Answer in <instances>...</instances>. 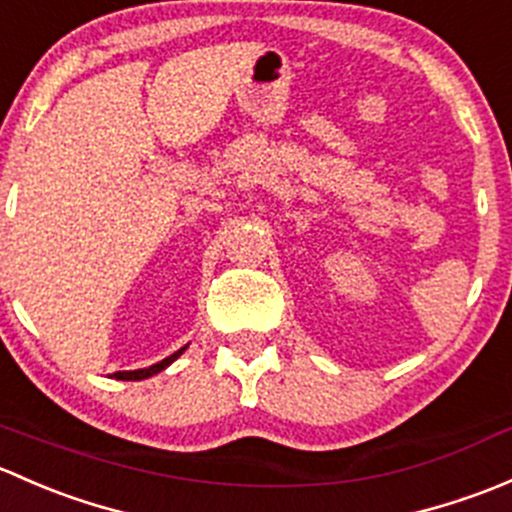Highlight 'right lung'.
<instances>
[{
	"label": "right lung",
	"instance_id": "right-lung-1",
	"mask_svg": "<svg viewBox=\"0 0 512 512\" xmlns=\"http://www.w3.org/2000/svg\"><path fill=\"white\" fill-rule=\"evenodd\" d=\"M184 352V347L179 352H175V355H170V357H165V360L162 362H157V365H152V367H147V370H135V372H115L113 377L115 379H145V377H152V374H157V372H162L165 370L167 365H172V362L177 360L179 355H182Z\"/></svg>",
	"mask_w": 512,
	"mask_h": 512
}]
</instances>
